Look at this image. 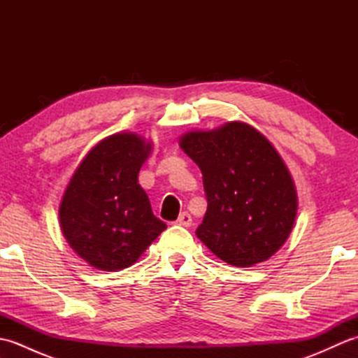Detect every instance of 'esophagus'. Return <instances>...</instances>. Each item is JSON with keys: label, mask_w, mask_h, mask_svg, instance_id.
<instances>
[{"label": "esophagus", "mask_w": 358, "mask_h": 358, "mask_svg": "<svg viewBox=\"0 0 358 358\" xmlns=\"http://www.w3.org/2000/svg\"><path fill=\"white\" fill-rule=\"evenodd\" d=\"M177 224H180V226H185V227H189L192 224V217L187 214V212H183V214H181L180 217H178V220H177Z\"/></svg>", "instance_id": "obj_1"}]
</instances>
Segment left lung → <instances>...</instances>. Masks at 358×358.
I'll use <instances>...</instances> for the list:
<instances>
[{
  "label": "left lung",
  "mask_w": 358,
  "mask_h": 358,
  "mask_svg": "<svg viewBox=\"0 0 358 358\" xmlns=\"http://www.w3.org/2000/svg\"><path fill=\"white\" fill-rule=\"evenodd\" d=\"M180 148L203 173L208 210L196 229L227 264L250 268L285 245L296 215L291 173L271 141L246 123L187 132Z\"/></svg>",
  "instance_id": "1"
}]
</instances>
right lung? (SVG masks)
<instances>
[{
  "label": "right lung",
  "mask_w": 358,
  "mask_h": 358,
  "mask_svg": "<svg viewBox=\"0 0 358 358\" xmlns=\"http://www.w3.org/2000/svg\"><path fill=\"white\" fill-rule=\"evenodd\" d=\"M150 150L140 135L113 134L89 150L66 187L58 210L62 231L95 269L129 268L167 227L138 185Z\"/></svg>",
  "instance_id": "obj_1"
}]
</instances>
